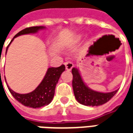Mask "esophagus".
Segmentation results:
<instances>
[{
    "mask_svg": "<svg viewBox=\"0 0 133 133\" xmlns=\"http://www.w3.org/2000/svg\"><path fill=\"white\" fill-rule=\"evenodd\" d=\"M65 68L68 70H70L73 68V63L70 61H66L65 63Z\"/></svg>",
    "mask_w": 133,
    "mask_h": 133,
    "instance_id": "esophagus-1",
    "label": "esophagus"
}]
</instances>
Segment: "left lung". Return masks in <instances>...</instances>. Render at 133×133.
Masks as SVG:
<instances>
[{
    "mask_svg": "<svg viewBox=\"0 0 133 133\" xmlns=\"http://www.w3.org/2000/svg\"><path fill=\"white\" fill-rule=\"evenodd\" d=\"M72 74L74 95L76 100L82 105L87 106L101 105L109 101L117 92V90L106 93L92 90L84 83L77 68H72Z\"/></svg>",
    "mask_w": 133,
    "mask_h": 133,
    "instance_id": "8db88e82",
    "label": "left lung"
}]
</instances>
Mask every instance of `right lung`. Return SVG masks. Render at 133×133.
Here are the masks:
<instances>
[{"label":"right lung","instance_id":"obj_1","mask_svg":"<svg viewBox=\"0 0 133 133\" xmlns=\"http://www.w3.org/2000/svg\"><path fill=\"white\" fill-rule=\"evenodd\" d=\"M43 28H45L43 26H33V27L26 28L17 33L14 36L13 40L10 41V44L11 43V42L13 41L14 38L19 35L36 33L38 32V30L43 29ZM9 45L7 47L6 52H7ZM65 70V67L64 65H62L58 68H49L47 70L46 74L45 75L43 80L42 81L40 85L33 92H29L27 94H19V93L14 92L13 90L10 89L8 85V88L11 93V95L15 98V99L23 105L33 108H41L43 106L48 105L52 101L54 94H55L56 84L58 83L61 75Z\"/></svg>","mask_w":133,"mask_h":133}]
</instances>
